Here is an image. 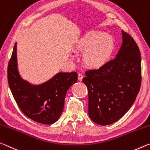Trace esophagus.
<instances>
[{
    "mask_svg": "<svg viewBox=\"0 0 150 150\" xmlns=\"http://www.w3.org/2000/svg\"><path fill=\"white\" fill-rule=\"evenodd\" d=\"M83 75L82 74H78V79L79 81H82V78H83Z\"/></svg>",
    "mask_w": 150,
    "mask_h": 150,
    "instance_id": "obj_1",
    "label": "esophagus"
}]
</instances>
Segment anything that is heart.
<instances>
[{
  "label": "heart",
  "mask_w": 150,
  "mask_h": 150,
  "mask_svg": "<svg viewBox=\"0 0 150 150\" xmlns=\"http://www.w3.org/2000/svg\"><path fill=\"white\" fill-rule=\"evenodd\" d=\"M76 49L84 52V64L92 68H99L108 60L114 49L112 38L104 32L93 30L85 34L77 43Z\"/></svg>",
  "instance_id": "obj_1"
}]
</instances>
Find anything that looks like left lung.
Returning <instances> with one entry per match:
<instances>
[{
	"label": "left lung",
	"mask_w": 150,
	"mask_h": 150,
	"mask_svg": "<svg viewBox=\"0 0 150 150\" xmlns=\"http://www.w3.org/2000/svg\"><path fill=\"white\" fill-rule=\"evenodd\" d=\"M123 42L116 57L82 79L88 92V114L101 126L112 124L128 111L142 82L141 54L134 38L122 30Z\"/></svg>",
	"instance_id": "left-lung-1"
}]
</instances>
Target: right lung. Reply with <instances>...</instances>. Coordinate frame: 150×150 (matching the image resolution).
Returning <instances> with one entry per match:
<instances>
[{"mask_svg":"<svg viewBox=\"0 0 150 150\" xmlns=\"http://www.w3.org/2000/svg\"><path fill=\"white\" fill-rule=\"evenodd\" d=\"M77 80V72H59L42 84H30L20 76L16 42L14 45L8 65V82L19 108L30 119L43 124L57 121L62 112L67 90Z\"/></svg>","mask_w":150,"mask_h":150,"instance_id":"add662e5","label":"right lung"}]
</instances>
